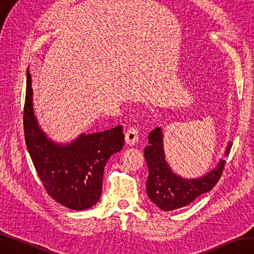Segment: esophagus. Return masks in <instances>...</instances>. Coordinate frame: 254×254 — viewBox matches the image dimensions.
Returning a JSON list of instances; mask_svg holds the SVG:
<instances>
[{"label":"esophagus","mask_w":254,"mask_h":254,"mask_svg":"<svg viewBox=\"0 0 254 254\" xmlns=\"http://www.w3.org/2000/svg\"><path fill=\"white\" fill-rule=\"evenodd\" d=\"M125 139H126V143L128 145H134L135 143H138L139 141V130L135 127H130L128 128V130L125 134Z\"/></svg>","instance_id":"obj_1"}]
</instances>
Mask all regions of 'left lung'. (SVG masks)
Masks as SVG:
<instances>
[{
  "instance_id": "8db88e82",
  "label": "left lung",
  "mask_w": 254,
  "mask_h": 254,
  "mask_svg": "<svg viewBox=\"0 0 254 254\" xmlns=\"http://www.w3.org/2000/svg\"><path fill=\"white\" fill-rule=\"evenodd\" d=\"M232 144V142L227 143L224 156H228ZM144 157L148 167L147 196L164 211L188 206L200 195L211 190L221 178L225 165V160L221 159L218 166L207 175L190 180L177 176L165 159L162 128H155L148 134Z\"/></svg>"
}]
</instances>
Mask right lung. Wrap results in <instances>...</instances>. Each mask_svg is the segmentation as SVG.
<instances>
[{
	"instance_id": "obj_1",
	"label": "right lung",
	"mask_w": 254,
	"mask_h": 254,
	"mask_svg": "<svg viewBox=\"0 0 254 254\" xmlns=\"http://www.w3.org/2000/svg\"><path fill=\"white\" fill-rule=\"evenodd\" d=\"M23 108L24 139L36 172L48 195L73 210L90 208L100 198L108 159L124 146L122 125L80 134L70 144H57L42 131L34 116L32 79L27 73Z\"/></svg>"
}]
</instances>
